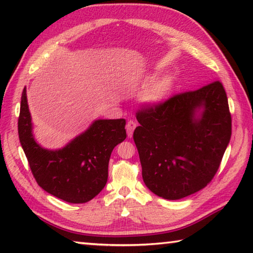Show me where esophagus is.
<instances>
[{"instance_id":"1","label":"esophagus","mask_w":253,"mask_h":253,"mask_svg":"<svg viewBox=\"0 0 253 253\" xmlns=\"http://www.w3.org/2000/svg\"><path fill=\"white\" fill-rule=\"evenodd\" d=\"M137 124L134 121H128L127 125H126V130H127V136L131 137L132 132H134V129L136 128Z\"/></svg>"}]
</instances>
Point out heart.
Returning a JSON list of instances; mask_svg holds the SVG:
<instances>
[{
    "instance_id": "obj_1",
    "label": "heart",
    "mask_w": 253,
    "mask_h": 253,
    "mask_svg": "<svg viewBox=\"0 0 253 253\" xmlns=\"http://www.w3.org/2000/svg\"><path fill=\"white\" fill-rule=\"evenodd\" d=\"M173 88L172 78H164L154 83L143 95V100L148 105H157L169 96Z\"/></svg>"
}]
</instances>
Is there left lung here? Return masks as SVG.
<instances>
[{"label":"left lung","mask_w":253,"mask_h":253,"mask_svg":"<svg viewBox=\"0 0 253 253\" xmlns=\"http://www.w3.org/2000/svg\"><path fill=\"white\" fill-rule=\"evenodd\" d=\"M204 108L198 119L196 111ZM134 131L144 183L154 194L179 200L202 190L220 168L231 138L223 84L213 81L137 110Z\"/></svg>","instance_id":"8db88e82"}]
</instances>
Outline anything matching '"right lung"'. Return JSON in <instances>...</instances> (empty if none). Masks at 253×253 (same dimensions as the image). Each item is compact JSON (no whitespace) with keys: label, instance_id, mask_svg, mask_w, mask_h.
Segmentation results:
<instances>
[{"label":"right lung","instance_id":"obj_1","mask_svg":"<svg viewBox=\"0 0 253 253\" xmlns=\"http://www.w3.org/2000/svg\"><path fill=\"white\" fill-rule=\"evenodd\" d=\"M125 119H100L59 151H46L32 135L25 88L18 130L21 146L38 185L69 203H85L105 187L113 149L126 138Z\"/></svg>","mask_w":253,"mask_h":253}]
</instances>
